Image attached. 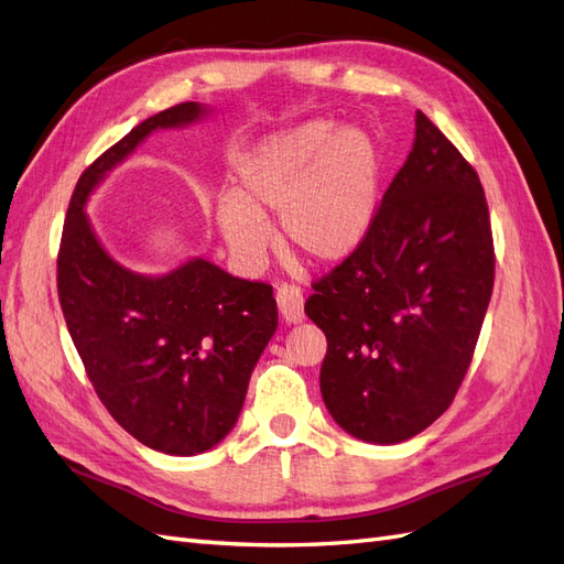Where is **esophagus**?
<instances>
[{
    "instance_id": "obj_1",
    "label": "esophagus",
    "mask_w": 564,
    "mask_h": 564,
    "mask_svg": "<svg viewBox=\"0 0 564 564\" xmlns=\"http://www.w3.org/2000/svg\"><path fill=\"white\" fill-rule=\"evenodd\" d=\"M279 312L288 324H297L305 316V300H302V291L295 283H283L276 291Z\"/></svg>"
}]
</instances>
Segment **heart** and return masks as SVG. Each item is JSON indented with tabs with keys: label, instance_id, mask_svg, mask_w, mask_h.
Returning <instances> with one entry per match:
<instances>
[{
	"label": "heart",
	"instance_id": "b5f03b06",
	"mask_svg": "<svg viewBox=\"0 0 564 564\" xmlns=\"http://www.w3.org/2000/svg\"><path fill=\"white\" fill-rule=\"evenodd\" d=\"M381 154L362 128L307 121L257 142L242 156L238 193L219 199L216 219L230 248L259 259L269 214L288 248L312 262H340L367 238L377 212Z\"/></svg>",
	"mask_w": 564,
	"mask_h": 564
}]
</instances>
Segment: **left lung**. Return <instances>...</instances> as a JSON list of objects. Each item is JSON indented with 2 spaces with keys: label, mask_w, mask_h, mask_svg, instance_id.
I'll return each instance as SVG.
<instances>
[{
  "label": "left lung",
  "mask_w": 564,
  "mask_h": 564,
  "mask_svg": "<svg viewBox=\"0 0 564 564\" xmlns=\"http://www.w3.org/2000/svg\"><path fill=\"white\" fill-rule=\"evenodd\" d=\"M414 123V148L367 238L305 302L328 343L319 383L330 416L383 445L451 408L496 279L479 173L422 111Z\"/></svg>",
  "instance_id": "8db88e82"
}]
</instances>
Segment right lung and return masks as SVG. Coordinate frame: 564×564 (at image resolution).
Segmentation results:
<instances>
[{"label": "right lung", "mask_w": 564, "mask_h": 564, "mask_svg": "<svg viewBox=\"0 0 564 564\" xmlns=\"http://www.w3.org/2000/svg\"><path fill=\"white\" fill-rule=\"evenodd\" d=\"M199 113L197 102L169 107L99 154L70 195L56 254L59 305L97 398L133 438L166 455L205 453L234 429L279 326L273 288L207 259L138 276L105 252L83 205L142 138Z\"/></svg>", "instance_id": "1"}]
</instances>
